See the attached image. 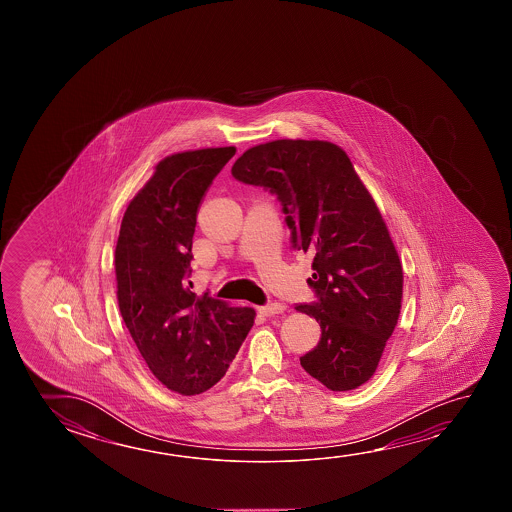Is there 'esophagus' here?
I'll list each match as a JSON object with an SVG mask.
<instances>
[{"label": "esophagus", "instance_id": "1", "mask_svg": "<svg viewBox=\"0 0 512 512\" xmlns=\"http://www.w3.org/2000/svg\"><path fill=\"white\" fill-rule=\"evenodd\" d=\"M285 305H282V303L273 302L268 303V305H262V307H259V312L262 314V316H275V314H280V312H284Z\"/></svg>", "mask_w": 512, "mask_h": 512}]
</instances>
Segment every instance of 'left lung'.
<instances>
[{"label":"left lung","instance_id":"left-lung-1","mask_svg":"<svg viewBox=\"0 0 512 512\" xmlns=\"http://www.w3.org/2000/svg\"><path fill=\"white\" fill-rule=\"evenodd\" d=\"M235 180L277 194L294 250L312 259L316 302L294 309L316 319L319 343L302 368L332 391L373 377L402 307V262L352 162L327 141L280 139L244 151Z\"/></svg>","mask_w":512,"mask_h":512}]
</instances>
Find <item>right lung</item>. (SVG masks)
<instances>
[{
	"instance_id": "obj_1",
	"label": "right lung",
	"mask_w": 512,
	"mask_h": 512,
	"mask_svg": "<svg viewBox=\"0 0 512 512\" xmlns=\"http://www.w3.org/2000/svg\"><path fill=\"white\" fill-rule=\"evenodd\" d=\"M234 146L160 160L128 203L116 244L121 316L151 373L175 393L200 394L225 377L255 310L191 291L196 216Z\"/></svg>"
}]
</instances>
